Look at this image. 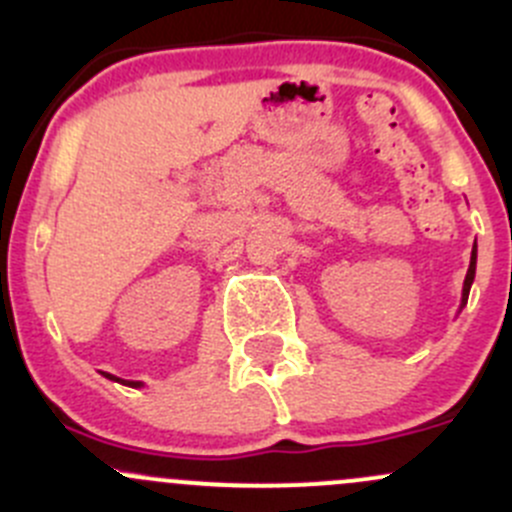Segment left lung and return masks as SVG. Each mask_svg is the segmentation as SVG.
Here are the masks:
<instances>
[{"mask_svg":"<svg viewBox=\"0 0 512 512\" xmlns=\"http://www.w3.org/2000/svg\"><path fill=\"white\" fill-rule=\"evenodd\" d=\"M476 262H478V245H473L471 250V265H468V272H466V280H463V292H461V307H458V312H461L463 307L468 304V294H471V287H473V280H476Z\"/></svg>","mask_w":512,"mask_h":512,"instance_id":"8db88e82","label":"left lung"}]
</instances>
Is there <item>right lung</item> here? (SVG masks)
<instances>
[{
    "label": "right lung",
    "instance_id": "1",
    "mask_svg": "<svg viewBox=\"0 0 512 512\" xmlns=\"http://www.w3.org/2000/svg\"><path fill=\"white\" fill-rule=\"evenodd\" d=\"M101 376H106L108 381H116V384H123V386H131V389H143V381H128V379H121V376H113L108 374V371H101Z\"/></svg>",
    "mask_w": 512,
    "mask_h": 512
}]
</instances>
